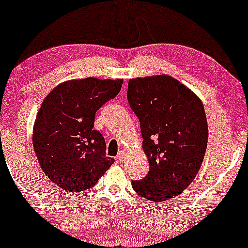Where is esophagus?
<instances>
[{"label": "esophagus", "instance_id": "obj_1", "mask_svg": "<svg viewBox=\"0 0 248 248\" xmlns=\"http://www.w3.org/2000/svg\"><path fill=\"white\" fill-rule=\"evenodd\" d=\"M125 156H126V153H125L124 151H122V152H120L119 155H117L116 157H115V161H116L117 163H122V162L124 161Z\"/></svg>", "mask_w": 248, "mask_h": 248}]
</instances>
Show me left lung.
I'll return each mask as SVG.
<instances>
[{"instance_id":"left-lung-1","label":"left lung","mask_w":248,"mask_h":248,"mask_svg":"<svg viewBox=\"0 0 248 248\" xmlns=\"http://www.w3.org/2000/svg\"><path fill=\"white\" fill-rule=\"evenodd\" d=\"M127 100L140 120L142 146L150 163L148 174L133 181V188L152 202L174 199L196 177L206 152L203 102L166 74L131 78Z\"/></svg>"}]
</instances>
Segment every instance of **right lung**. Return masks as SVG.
Wrapping results in <instances>:
<instances>
[{
    "label": "right lung",
    "instance_id": "add662e5",
    "mask_svg": "<svg viewBox=\"0 0 248 248\" xmlns=\"http://www.w3.org/2000/svg\"><path fill=\"white\" fill-rule=\"evenodd\" d=\"M123 78H74L56 85L42 102L32 142L44 174L67 193L96 184L114 163L95 131V113L121 91Z\"/></svg>",
    "mask_w": 248,
    "mask_h": 248
}]
</instances>
